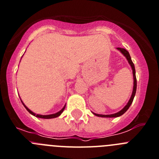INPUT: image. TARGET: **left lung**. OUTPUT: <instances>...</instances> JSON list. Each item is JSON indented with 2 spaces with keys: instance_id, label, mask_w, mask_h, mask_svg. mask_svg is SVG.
<instances>
[{
  "instance_id": "left-lung-1",
  "label": "left lung",
  "mask_w": 159,
  "mask_h": 159,
  "mask_svg": "<svg viewBox=\"0 0 159 159\" xmlns=\"http://www.w3.org/2000/svg\"><path fill=\"white\" fill-rule=\"evenodd\" d=\"M117 49L118 51H120L121 52V54L125 56V57L126 58V59L128 60V63H129V65L131 66L132 68V70H133V93H132L131 95V97H130L129 100V102L127 103V104L124 107V108L121 110L120 111L117 112L115 114H112V115H99V114H96V113H93V115H95L96 116L98 117H102V118H117V117H119L121 115H122L123 114L125 113L126 112L127 110L129 108L130 105L132 104L133 101V99H134V96L136 95V70H135V66L134 64H133V61H132L131 57H130V55L129 53V52L127 50H125V48H117Z\"/></svg>"
}]
</instances>
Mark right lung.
Segmentation results:
<instances>
[{
	"label": "right lung",
	"instance_id": "1",
	"mask_svg": "<svg viewBox=\"0 0 159 159\" xmlns=\"http://www.w3.org/2000/svg\"><path fill=\"white\" fill-rule=\"evenodd\" d=\"M20 100H21V99H20ZM21 102H22V103H23V106L25 107V108H26V109L27 110V111H28V112H29V113H30L31 115H34V116H35V117H37V118H44V119H49V118H57V117H59V115H61L62 113H63V111H64V109H65V107H66V105H65V106L63 107L62 108V109L60 110V111H58L57 113L52 114V115H36V114H35V113H34V112H33V111H31L30 110L29 108H28L27 107H26V105H25L24 103H23V102L22 101V100H21Z\"/></svg>",
	"mask_w": 159,
	"mask_h": 159
}]
</instances>
